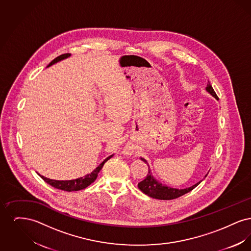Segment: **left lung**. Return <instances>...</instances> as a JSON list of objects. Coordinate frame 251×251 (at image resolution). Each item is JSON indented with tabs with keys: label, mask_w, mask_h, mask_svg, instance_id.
<instances>
[{
	"label": "left lung",
	"mask_w": 251,
	"mask_h": 251,
	"mask_svg": "<svg viewBox=\"0 0 251 251\" xmlns=\"http://www.w3.org/2000/svg\"><path fill=\"white\" fill-rule=\"evenodd\" d=\"M206 90L213 96L215 97L216 100H218V97L216 95V93L213 88V86L210 84V82L208 81V84H207V87H206ZM141 160L145 162L147 164V161L141 158ZM207 176V175H206ZM205 176V177H206ZM196 183L195 185H193L189 188H185V189H176V188H170V187H167L163 185L162 183L158 182L153 176L151 175V170L149 169V172L147 174V176L145 177V179L143 180H141L139 183H138V188L143 192L144 194H146L147 196L151 197V198H153V199H157V200H163V201H170V200H175L177 198H179L181 196H183L184 194L188 193V192L192 191L194 188H196L200 183Z\"/></svg>",
	"instance_id": "left-lung-1"
}]
</instances>
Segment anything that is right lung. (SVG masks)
I'll use <instances>...</instances> for the list:
<instances>
[{"instance_id": "right-lung-1", "label": "right lung", "mask_w": 251, "mask_h": 251, "mask_svg": "<svg viewBox=\"0 0 251 251\" xmlns=\"http://www.w3.org/2000/svg\"><path fill=\"white\" fill-rule=\"evenodd\" d=\"M69 56H71V53H64V54H61L59 56H57L56 58L52 60L50 64L48 65V67L59 62L61 60L65 59V58H68ZM113 155H110L107 157L99 167L96 168L95 170H93L90 174H87L85 175L84 177L82 178H79V179H71V180H55V179H48V178H45L44 176H41L39 175L43 180H45L47 183H49L50 185H51L52 187L54 188H57L60 190H63V191H79V190H82L86 188L88 185H90L92 182L95 181V179L98 177V174L100 172V170L102 168L103 165L105 162H107L108 160L110 158H112Z\"/></svg>"}]
</instances>
